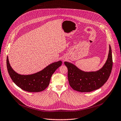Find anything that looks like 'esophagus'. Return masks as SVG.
<instances>
[{
  "label": "esophagus",
  "mask_w": 121,
  "mask_h": 121,
  "mask_svg": "<svg viewBox=\"0 0 121 121\" xmlns=\"http://www.w3.org/2000/svg\"><path fill=\"white\" fill-rule=\"evenodd\" d=\"M63 61H64V59H63Z\"/></svg>",
  "instance_id": "1"
}]
</instances>
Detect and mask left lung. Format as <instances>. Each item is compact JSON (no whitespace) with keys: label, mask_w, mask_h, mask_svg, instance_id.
Here are the masks:
<instances>
[{"label":"left lung","mask_w":121,"mask_h":121,"mask_svg":"<svg viewBox=\"0 0 121 121\" xmlns=\"http://www.w3.org/2000/svg\"><path fill=\"white\" fill-rule=\"evenodd\" d=\"M68 69V79L70 87L75 91L90 92L101 88L108 79L112 67L111 47L108 59L100 69L97 71L85 72L73 64L65 62Z\"/></svg>","instance_id":"obj_1"}]
</instances>
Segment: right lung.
Segmentation results:
<instances>
[{
    "instance_id": "1",
    "label": "right lung",
    "mask_w": 121,
    "mask_h": 121,
    "mask_svg": "<svg viewBox=\"0 0 121 121\" xmlns=\"http://www.w3.org/2000/svg\"><path fill=\"white\" fill-rule=\"evenodd\" d=\"M62 61L54 62L40 71L30 75H21L13 70L9 64L8 57L6 65L10 77L13 82L24 91L39 92L43 91L49 86L52 75L62 65Z\"/></svg>"
}]
</instances>
